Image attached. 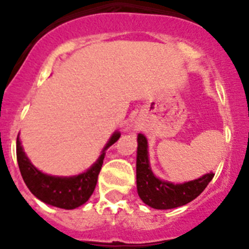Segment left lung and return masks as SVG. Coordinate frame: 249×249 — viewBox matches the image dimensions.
I'll return each instance as SVG.
<instances>
[{
	"mask_svg": "<svg viewBox=\"0 0 249 249\" xmlns=\"http://www.w3.org/2000/svg\"><path fill=\"white\" fill-rule=\"evenodd\" d=\"M137 147V191L141 199L156 210H171L197 198L212 181L213 173L182 184H173L155 177L149 168L147 140L138 135Z\"/></svg>",
	"mask_w": 249,
	"mask_h": 249,
	"instance_id": "1",
	"label": "left lung"
}]
</instances>
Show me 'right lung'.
I'll use <instances>...</instances> for the list:
<instances>
[{"label":"right lung","instance_id":"right-lung-1","mask_svg":"<svg viewBox=\"0 0 249 249\" xmlns=\"http://www.w3.org/2000/svg\"><path fill=\"white\" fill-rule=\"evenodd\" d=\"M120 136V133H114L105 149L112 146L114 142H117ZM105 149L102 151V155L98 158L97 162L87 172L68 178L45 175L35 168L22 149L18 136H17L16 153L22 178L32 195L51 206L63 208V210H73L89 201L93 193L97 184L98 175L102 168L103 160H105Z\"/></svg>","mask_w":249,"mask_h":249}]
</instances>
